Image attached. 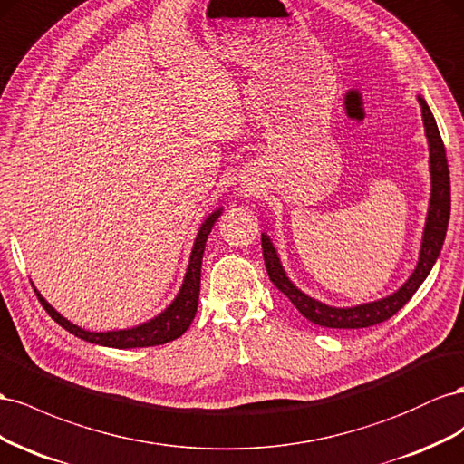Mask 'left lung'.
I'll use <instances>...</instances> for the list:
<instances>
[{"label":"left lung","mask_w":464,"mask_h":464,"mask_svg":"<svg viewBox=\"0 0 464 464\" xmlns=\"http://www.w3.org/2000/svg\"><path fill=\"white\" fill-rule=\"evenodd\" d=\"M418 101L421 107L423 126H426V136L430 143L431 198H430L426 229H423L418 266L399 291H394L392 295L385 299L363 303V305H357V307H348V309L328 307L324 303L305 295L303 291H299L294 284L289 282V277L282 268L280 258H277V253L274 245L270 243L268 235H262V256H264V264H266V272L270 276L272 284L280 289L291 303H294V307L305 316V319H309L314 324L326 326V328H365V326H373L391 319V316L399 313L410 301V297L416 294V289L421 285L423 280H426L430 270L433 268L435 260H438L441 253L447 225H449V214H451V182H449V165H447L445 145L440 134V128L435 124V118L428 107V102L421 97H418Z\"/></svg>","instance_id":"1"}]
</instances>
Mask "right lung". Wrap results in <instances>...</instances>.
Segmentation results:
<instances>
[{"mask_svg": "<svg viewBox=\"0 0 464 464\" xmlns=\"http://www.w3.org/2000/svg\"><path fill=\"white\" fill-rule=\"evenodd\" d=\"M221 216V209H216L204 223L200 231H198V237L192 246V255L188 262V270L187 276H184L182 287L179 291V295L175 301L150 323H143L136 328H128V330H112V333H89V330H83L70 323L68 319L54 309L50 307L46 299L38 294L34 289V294L38 301L43 303V307L46 313L54 319L62 328L68 330L73 336L87 340L91 343H99V346H109V348H145V346H159V343H167L170 340H175L187 333L190 323L194 321V314L198 309V295H200V272H202V256H204V248L208 235L214 227V223Z\"/></svg>", "mask_w": 464, "mask_h": 464, "instance_id": "obj_1", "label": "right lung"}]
</instances>
